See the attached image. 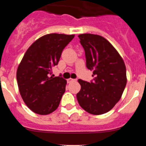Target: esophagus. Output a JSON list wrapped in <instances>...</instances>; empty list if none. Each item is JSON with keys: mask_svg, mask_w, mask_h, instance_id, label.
Here are the masks:
<instances>
[{"mask_svg": "<svg viewBox=\"0 0 146 146\" xmlns=\"http://www.w3.org/2000/svg\"><path fill=\"white\" fill-rule=\"evenodd\" d=\"M74 80H77V79H72V78H69V79L67 80V82H72V81H74Z\"/></svg>", "mask_w": 146, "mask_h": 146, "instance_id": "1", "label": "esophagus"}]
</instances>
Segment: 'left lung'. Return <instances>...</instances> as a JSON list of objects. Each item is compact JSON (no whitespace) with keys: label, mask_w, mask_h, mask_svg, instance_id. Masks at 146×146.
Returning <instances> with one entry per match:
<instances>
[{"label":"left lung","mask_w":146,"mask_h":146,"mask_svg":"<svg viewBox=\"0 0 146 146\" xmlns=\"http://www.w3.org/2000/svg\"><path fill=\"white\" fill-rule=\"evenodd\" d=\"M84 48L86 66L93 70L94 79H79L77 99L81 108L93 115L108 113L120 100L126 85V66L117 50L99 35L78 36Z\"/></svg>","instance_id":"1"}]
</instances>
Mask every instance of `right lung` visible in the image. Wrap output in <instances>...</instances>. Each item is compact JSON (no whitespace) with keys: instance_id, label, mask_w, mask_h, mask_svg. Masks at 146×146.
Returning a JSON list of instances; mask_svg holds the SVG:
<instances>
[{"instance_id":"add662e5","label":"right lung","mask_w":146,"mask_h":146,"mask_svg":"<svg viewBox=\"0 0 146 146\" xmlns=\"http://www.w3.org/2000/svg\"><path fill=\"white\" fill-rule=\"evenodd\" d=\"M74 37L45 35L33 42L23 56L17 71V80L23 101L35 113L50 114L58 107L66 80L61 75H52L51 69L58 65L62 51Z\"/></svg>"}]
</instances>
